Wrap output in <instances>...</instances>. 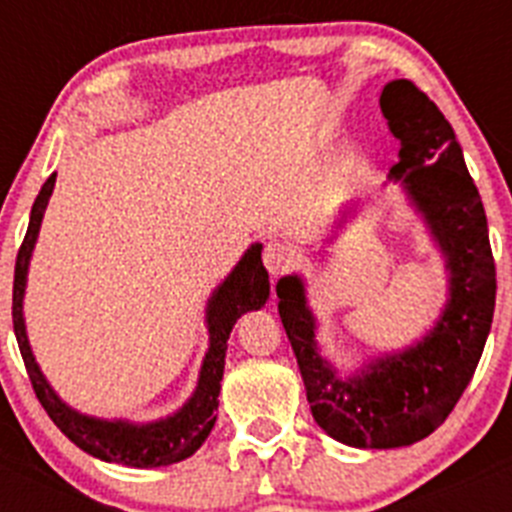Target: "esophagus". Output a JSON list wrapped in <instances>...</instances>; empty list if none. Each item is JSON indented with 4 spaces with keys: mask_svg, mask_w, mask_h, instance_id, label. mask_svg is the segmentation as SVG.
Here are the masks:
<instances>
[{
    "mask_svg": "<svg viewBox=\"0 0 512 512\" xmlns=\"http://www.w3.org/2000/svg\"><path fill=\"white\" fill-rule=\"evenodd\" d=\"M292 264H295V251L284 246V243H269V246L264 248V266L271 277L284 274Z\"/></svg>",
    "mask_w": 512,
    "mask_h": 512,
    "instance_id": "obj_1",
    "label": "esophagus"
}]
</instances>
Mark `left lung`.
Returning a JSON list of instances; mask_svg holds the SVG:
<instances>
[{
	"label": "left lung",
	"mask_w": 512,
	"mask_h": 512,
	"mask_svg": "<svg viewBox=\"0 0 512 512\" xmlns=\"http://www.w3.org/2000/svg\"><path fill=\"white\" fill-rule=\"evenodd\" d=\"M379 107L400 140L387 179L400 184L443 259L441 315L410 346L341 372L320 351L305 279L287 274L277 282L279 318L297 356L312 418L330 438L354 449L410 446L449 418L490 336L497 289L485 207L449 120L408 79L390 81ZM356 215L359 202L343 205L328 241H336Z\"/></svg>",
	"instance_id": "left-lung-1"
}]
</instances>
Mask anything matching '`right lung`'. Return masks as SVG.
I'll list each match as a JSON object with an SVG mask.
<instances>
[{
  "instance_id": "add662e5",
  "label": "right lung",
  "mask_w": 512,
  "mask_h": 512,
  "mask_svg": "<svg viewBox=\"0 0 512 512\" xmlns=\"http://www.w3.org/2000/svg\"><path fill=\"white\" fill-rule=\"evenodd\" d=\"M53 187H56V174L48 176V182L43 184L40 194L35 197L33 210H30L25 241L17 253L15 289H12V323H15L17 346H20L35 395H38L45 413L51 415L53 423L61 428V433H66V438H71L81 451L92 454L94 459L135 469L169 467L176 461L189 459L205 443L217 420V395H220L225 351H228V338L235 320L246 315L248 310H261L269 300V271L261 264V248L264 246L251 243L228 277L212 289L205 307V325L210 341H207L205 359H202L200 374H197V387L182 408L174 410L166 418L148 420V423H135L128 418H94V415L79 413V410L71 408L69 402L58 397L51 382L40 372L25 328L22 302H25L27 289V269H30L40 223H43Z\"/></svg>"
}]
</instances>
